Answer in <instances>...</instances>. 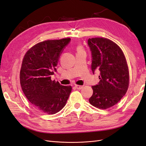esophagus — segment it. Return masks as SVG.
<instances>
[{
  "label": "esophagus",
  "instance_id": "esophagus-1",
  "mask_svg": "<svg viewBox=\"0 0 146 146\" xmlns=\"http://www.w3.org/2000/svg\"><path fill=\"white\" fill-rule=\"evenodd\" d=\"M75 88H76L77 90H81L83 88V86H80V85H75Z\"/></svg>",
  "mask_w": 146,
  "mask_h": 146
}]
</instances>
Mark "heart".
Here are the masks:
<instances>
[{
  "label": "heart",
  "instance_id": "heart-1",
  "mask_svg": "<svg viewBox=\"0 0 146 146\" xmlns=\"http://www.w3.org/2000/svg\"><path fill=\"white\" fill-rule=\"evenodd\" d=\"M77 51H78V52H82V51H83V48H82V47L81 46H78V47H77Z\"/></svg>",
  "mask_w": 146,
  "mask_h": 146
}]
</instances>
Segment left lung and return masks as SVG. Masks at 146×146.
<instances>
[{
  "instance_id": "8db88e82",
  "label": "left lung",
  "mask_w": 146,
  "mask_h": 146,
  "mask_svg": "<svg viewBox=\"0 0 146 146\" xmlns=\"http://www.w3.org/2000/svg\"><path fill=\"white\" fill-rule=\"evenodd\" d=\"M88 44L91 52V70H99L100 81L92 86L93 94L90 103L100 109L116 105L124 96L129 87V72L121 48L107 38H89Z\"/></svg>"
}]
</instances>
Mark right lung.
<instances>
[{
  "label": "right lung",
  "instance_id": "1",
  "mask_svg": "<svg viewBox=\"0 0 146 146\" xmlns=\"http://www.w3.org/2000/svg\"><path fill=\"white\" fill-rule=\"evenodd\" d=\"M70 38L39 42L26 53L20 71V82L26 98L39 111L48 114L60 111L72 91L51 80L64 48Z\"/></svg>",
  "mask_w": 146,
  "mask_h": 146
}]
</instances>
